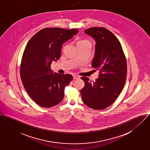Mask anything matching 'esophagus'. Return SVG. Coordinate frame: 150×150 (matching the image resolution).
I'll return each mask as SVG.
<instances>
[{
  "mask_svg": "<svg viewBox=\"0 0 150 150\" xmlns=\"http://www.w3.org/2000/svg\"><path fill=\"white\" fill-rule=\"evenodd\" d=\"M73 78H74V79H78L80 78V76H79L78 75H74L73 76Z\"/></svg>",
  "mask_w": 150,
  "mask_h": 150,
  "instance_id": "obj_1",
  "label": "esophagus"
}]
</instances>
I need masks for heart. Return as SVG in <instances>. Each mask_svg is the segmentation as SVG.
<instances>
[{
	"label": "heart",
	"mask_w": 150,
	"mask_h": 150,
	"mask_svg": "<svg viewBox=\"0 0 150 150\" xmlns=\"http://www.w3.org/2000/svg\"><path fill=\"white\" fill-rule=\"evenodd\" d=\"M86 44H90V42L88 40H79L77 42V45Z\"/></svg>",
	"instance_id": "heart-1"
}]
</instances>
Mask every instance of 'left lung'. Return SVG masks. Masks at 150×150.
I'll return each instance as SVG.
<instances>
[{
    "label": "left lung",
    "instance_id": "1",
    "mask_svg": "<svg viewBox=\"0 0 150 150\" xmlns=\"http://www.w3.org/2000/svg\"><path fill=\"white\" fill-rule=\"evenodd\" d=\"M96 41L92 66L100 70L98 78L91 83L83 76L84 87L81 90L83 102L90 108L102 110L111 105L122 91L127 78V62L116 37L104 28L93 27L84 30Z\"/></svg>",
    "mask_w": 150,
    "mask_h": 150
}]
</instances>
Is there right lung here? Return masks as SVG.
Segmentation results:
<instances>
[{
	"label": "right lung",
	"mask_w": 150,
	"mask_h": 150,
	"mask_svg": "<svg viewBox=\"0 0 150 150\" xmlns=\"http://www.w3.org/2000/svg\"><path fill=\"white\" fill-rule=\"evenodd\" d=\"M78 31L45 28L35 34L26 46L20 68L21 80L30 98L41 107L54 106L64 98V87L73 77L53 73L50 65L60 57L62 44Z\"/></svg>",
	"instance_id": "right-lung-1"
}]
</instances>
